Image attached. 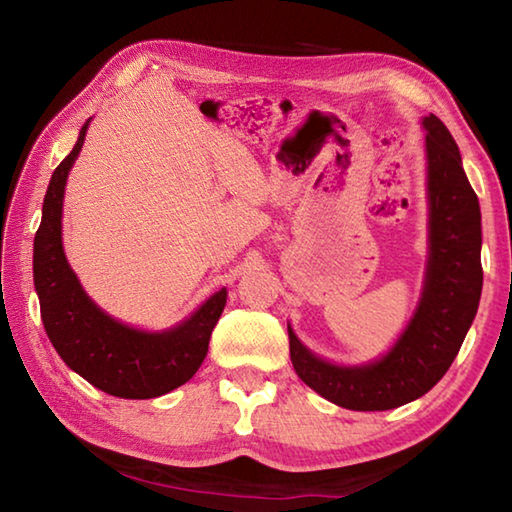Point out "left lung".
I'll return each instance as SVG.
<instances>
[{
    "mask_svg": "<svg viewBox=\"0 0 512 512\" xmlns=\"http://www.w3.org/2000/svg\"><path fill=\"white\" fill-rule=\"evenodd\" d=\"M429 180V268L420 307L395 348L368 366L343 368L311 354L289 327L291 363L325 400L352 411H388L429 393L452 366L479 309L481 210L452 133L424 117Z\"/></svg>",
    "mask_w": 512,
    "mask_h": 512,
    "instance_id": "left-lung-1",
    "label": "left lung"
}]
</instances>
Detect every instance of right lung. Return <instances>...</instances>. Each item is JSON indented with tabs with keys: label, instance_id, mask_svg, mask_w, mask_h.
<instances>
[{
	"label": "right lung",
	"instance_id": "1",
	"mask_svg": "<svg viewBox=\"0 0 512 512\" xmlns=\"http://www.w3.org/2000/svg\"><path fill=\"white\" fill-rule=\"evenodd\" d=\"M85 131L88 124L81 128L72 153L51 176L33 241V282L42 325L60 359L94 388L124 400H151L183 386L201 368L228 291L214 293L192 318L162 334L121 325L85 296L60 239L67 173L83 149Z\"/></svg>",
	"mask_w": 512,
	"mask_h": 512
}]
</instances>
